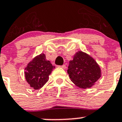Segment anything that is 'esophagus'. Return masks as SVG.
<instances>
[{
  "instance_id": "34e87169",
  "label": "esophagus",
  "mask_w": 122,
  "mask_h": 122,
  "mask_svg": "<svg viewBox=\"0 0 122 122\" xmlns=\"http://www.w3.org/2000/svg\"><path fill=\"white\" fill-rule=\"evenodd\" d=\"M59 67H61V68H63V69H66V66L65 64H63V65H62V66H59Z\"/></svg>"
}]
</instances>
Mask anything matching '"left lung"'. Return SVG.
Segmentation results:
<instances>
[{"label": "left lung", "mask_w": 122, "mask_h": 122, "mask_svg": "<svg viewBox=\"0 0 122 122\" xmlns=\"http://www.w3.org/2000/svg\"><path fill=\"white\" fill-rule=\"evenodd\" d=\"M71 81L83 89L90 88L102 76V71L97 61L81 51H78L70 61L67 71Z\"/></svg>", "instance_id": "obj_1"}]
</instances>
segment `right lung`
<instances>
[{
	"instance_id": "right-lung-1",
	"label": "right lung",
	"mask_w": 122,
	"mask_h": 122,
	"mask_svg": "<svg viewBox=\"0 0 122 122\" xmlns=\"http://www.w3.org/2000/svg\"><path fill=\"white\" fill-rule=\"evenodd\" d=\"M55 66L47 61L44 53L34 58L25 68L26 81L34 90L41 88L49 80V76Z\"/></svg>"
}]
</instances>
